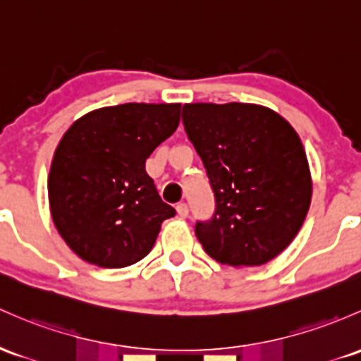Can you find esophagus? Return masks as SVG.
<instances>
[{"label": "esophagus", "mask_w": 361, "mask_h": 361, "mask_svg": "<svg viewBox=\"0 0 361 361\" xmlns=\"http://www.w3.org/2000/svg\"><path fill=\"white\" fill-rule=\"evenodd\" d=\"M176 212H178V216L187 217L188 216V205L185 204V202H180V204L176 205Z\"/></svg>", "instance_id": "34e87169"}]
</instances>
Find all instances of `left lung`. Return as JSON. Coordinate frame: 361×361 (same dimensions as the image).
Listing matches in <instances>:
<instances>
[{"instance_id": "left-lung-1", "label": "left lung", "mask_w": 361, "mask_h": 361, "mask_svg": "<svg viewBox=\"0 0 361 361\" xmlns=\"http://www.w3.org/2000/svg\"><path fill=\"white\" fill-rule=\"evenodd\" d=\"M185 132L200 156L216 209L195 235L217 262L262 265L298 235L312 199L307 154L295 128L257 104H185Z\"/></svg>"}]
</instances>
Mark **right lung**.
Listing matches in <instances>:
<instances>
[{
	"instance_id": "add662e5",
	"label": "right lung",
	"mask_w": 361,
	"mask_h": 361,
	"mask_svg": "<svg viewBox=\"0 0 361 361\" xmlns=\"http://www.w3.org/2000/svg\"><path fill=\"white\" fill-rule=\"evenodd\" d=\"M180 109L126 102L90 111L66 130L47 193L58 233L82 260L104 269L135 264L176 214L161 200L145 161L178 128Z\"/></svg>"
}]
</instances>
